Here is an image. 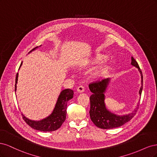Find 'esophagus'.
I'll use <instances>...</instances> for the list:
<instances>
[{
    "label": "esophagus",
    "mask_w": 157,
    "mask_h": 157,
    "mask_svg": "<svg viewBox=\"0 0 157 157\" xmlns=\"http://www.w3.org/2000/svg\"><path fill=\"white\" fill-rule=\"evenodd\" d=\"M77 90L78 93H82L84 91V88L82 86H78L77 88Z\"/></svg>",
    "instance_id": "1"
}]
</instances>
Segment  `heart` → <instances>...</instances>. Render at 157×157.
<instances>
[{"mask_svg": "<svg viewBox=\"0 0 157 157\" xmlns=\"http://www.w3.org/2000/svg\"><path fill=\"white\" fill-rule=\"evenodd\" d=\"M107 58L108 56L106 54L98 52L94 53L81 61L80 67H92L99 63V64L92 69L90 72V77L94 80H100L109 73L112 67V62L110 61H107Z\"/></svg>", "mask_w": 157, "mask_h": 157, "instance_id": "heart-1", "label": "heart"}]
</instances>
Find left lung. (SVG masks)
Returning <instances> with one entry per match:
<instances>
[{
	"mask_svg": "<svg viewBox=\"0 0 157 157\" xmlns=\"http://www.w3.org/2000/svg\"><path fill=\"white\" fill-rule=\"evenodd\" d=\"M131 65L137 68L141 75V86L139 91L141 98L142 89H143V75H142L138 63L133 57H132ZM110 81L111 78H108L101 81L89 84L90 90L92 93L90 97V110L89 113L90 118L95 125L101 129H112V128L120 127L124 124L134 117L137 111V109L138 108L137 107L139 106L138 103L135 110L128 115H118L109 111L107 109L105 103V94Z\"/></svg>",
	"mask_w": 157,
	"mask_h": 157,
	"instance_id": "1",
	"label": "left lung"
}]
</instances>
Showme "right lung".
I'll list each match as a JSON object with an SVG mask.
<instances>
[{
    "label": "right lung",
    "instance_id": "add662e5",
    "mask_svg": "<svg viewBox=\"0 0 157 157\" xmlns=\"http://www.w3.org/2000/svg\"><path fill=\"white\" fill-rule=\"evenodd\" d=\"M38 48V46L33 49L30 52L35 50ZM23 61L20 66V70L22 65ZM18 80V73L16 75V84H15V92L17 90V83ZM73 90L71 89H65L61 92L58 98V100L56 103L55 107L53 111L49 116L40 121H33L25 117L22 113L23 120L27 124L32 128L41 132H52L58 130L62 125L63 122L65 121L66 114H67V104L69 100L73 98Z\"/></svg>",
    "mask_w": 157,
    "mask_h": 157
}]
</instances>
